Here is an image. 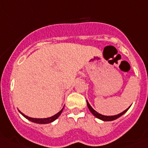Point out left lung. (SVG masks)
Returning a JSON list of instances; mask_svg holds the SVG:
<instances>
[{"label":"left lung","instance_id":"8db88e82","mask_svg":"<svg viewBox=\"0 0 148 148\" xmlns=\"http://www.w3.org/2000/svg\"><path fill=\"white\" fill-rule=\"evenodd\" d=\"M86 102H87V106H88V108L89 109L90 112H92V114H93V115L96 117V118H97V119H101V120H102V121H114V120H115V119H119V117H121V115H124V113L127 111L130 108V107L127 108V109L126 110H124V112H122L121 113H120V114H118V115H116L106 116V115H101V114H100V113L97 112H96L95 110H94L93 108L92 107V106H90V104L88 103V101H86Z\"/></svg>","mask_w":148,"mask_h":148}]
</instances>
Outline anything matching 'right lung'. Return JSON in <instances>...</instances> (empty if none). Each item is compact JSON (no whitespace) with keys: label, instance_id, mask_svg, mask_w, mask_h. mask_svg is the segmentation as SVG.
Returning a JSON list of instances; mask_svg holds the SVG:
<instances>
[{"label":"right lung","instance_id":"add662e5","mask_svg":"<svg viewBox=\"0 0 148 148\" xmlns=\"http://www.w3.org/2000/svg\"><path fill=\"white\" fill-rule=\"evenodd\" d=\"M64 107L58 113H56V115H54L53 116H51L50 118H46V119H33V118H30V117H28L27 115H25L24 114H23L21 112L19 111V112L24 117L26 118L27 119H28L30 121L33 122V123H36V124H49V123H51V122L54 121L56 119H58V117L61 115V113L62 112V110H63Z\"/></svg>","mask_w":148,"mask_h":148}]
</instances>
